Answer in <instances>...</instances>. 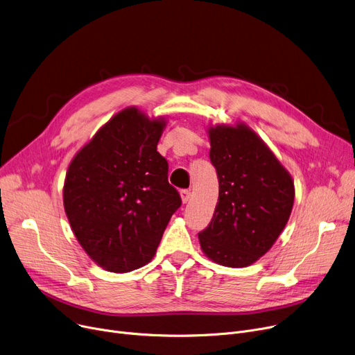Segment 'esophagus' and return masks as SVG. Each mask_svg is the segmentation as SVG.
I'll list each match as a JSON object with an SVG mask.
<instances>
[{"label": "esophagus", "mask_w": 355, "mask_h": 355, "mask_svg": "<svg viewBox=\"0 0 355 355\" xmlns=\"http://www.w3.org/2000/svg\"><path fill=\"white\" fill-rule=\"evenodd\" d=\"M180 196H181V200H182L184 204H187V202L190 201V198H191L190 190H181V191H180Z\"/></svg>", "instance_id": "obj_1"}]
</instances>
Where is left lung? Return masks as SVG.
I'll use <instances>...</instances> for the list:
<instances>
[{
  "mask_svg": "<svg viewBox=\"0 0 355 355\" xmlns=\"http://www.w3.org/2000/svg\"><path fill=\"white\" fill-rule=\"evenodd\" d=\"M218 201L200 246L216 263L245 268L263 256L285 229L295 189L289 173L245 123L209 129Z\"/></svg>",
  "mask_w": 355,
  "mask_h": 355,
  "instance_id": "8db88e82",
  "label": "left lung"
}]
</instances>
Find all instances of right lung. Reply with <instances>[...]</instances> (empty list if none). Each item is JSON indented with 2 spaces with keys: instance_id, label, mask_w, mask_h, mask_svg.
I'll list each match as a JSON object with an SVG mask.
<instances>
[{
  "instance_id": "1",
  "label": "right lung",
  "mask_w": 355,
  "mask_h": 355,
  "mask_svg": "<svg viewBox=\"0 0 355 355\" xmlns=\"http://www.w3.org/2000/svg\"><path fill=\"white\" fill-rule=\"evenodd\" d=\"M164 119L126 107L73 158L64 210L80 246L109 272H130L151 260L181 197L157 151Z\"/></svg>"
}]
</instances>
